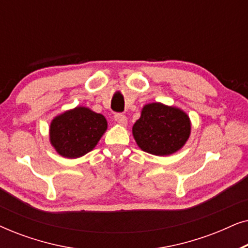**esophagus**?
<instances>
[{"label":"esophagus","instance_id":"1","mask_svg":"<svg viewBox=\"0 0 248 248\" xmlns=\"http://www.w3.org/2000/svg\"><path fill=\"white\" fill-rule=\"evenodd\" d=\"M115 121H116V123L122 125V126H126L127 125V118L122 114L115 115Z\"/></svg>","mask_w":248,"mask_h":248}]
</instances>
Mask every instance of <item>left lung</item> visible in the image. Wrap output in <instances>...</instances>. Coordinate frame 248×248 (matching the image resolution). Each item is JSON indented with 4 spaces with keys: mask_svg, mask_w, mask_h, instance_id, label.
Wrapping results in <instances>:
<instances>
[{
    "mask_svg": "<svg viewBox=\"0 0 248 248\" xmlns=\"http://www.w3.org/2000/svg\"><path fill=\"white\" fill-rule=\"evenodd\" d=\"M192 123L184 110L162 103H150L132 127L138 147L148 154L166 157L181 150L189 139Z\"/></svg>",
    "mask_w": 248,
    "mask_h": 248,
    "instance_id": "8db88e82",
    "label": "left lung"
}]
</instances>
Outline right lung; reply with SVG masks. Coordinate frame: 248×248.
<instances>
[{
  "mask_svg": "<svg viewBox=\"0 0 248 248\" xmlns=\"http://www.w3.org/2000/svg\"><path fill=\"white\" fill-rule=\"evenodd\" d=\"M107 130L104 115L77 106L56 115L49 124V142L57 154L77 159L93 150Z\"/></svg>",
  "mask_w": 248,
  "mask_h": 248,
  "instance_id": "add662e5",
  "label": "right lung"
}]
</instances>
